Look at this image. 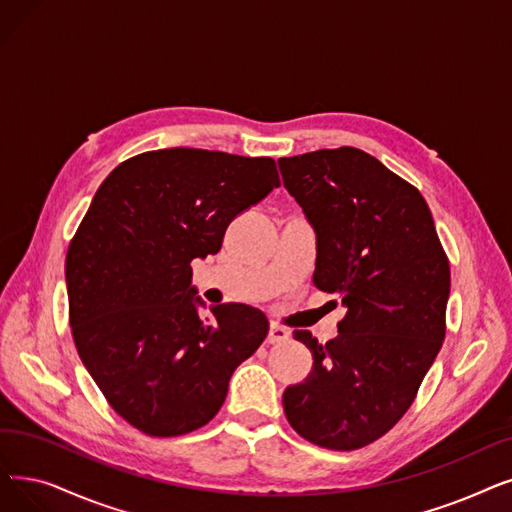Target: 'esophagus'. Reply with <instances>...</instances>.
Masks as SVG:
<instances>
[{
	"instance_id": "esophagus-1",
	"label": "esophagus",
	"mask_w": 512,
	"mask_h": 512,
	"mask_svg": "<svg viewBox=\"0 0 512 512\" xmlns=\"http://www.w3.org/2000/svg\"><path fill=\"white\" fill-rule=\"evenodd\" d=\"M284 341H288V330L278 324H272L270 332H268V343L276 345V343H284Z\"/></svg>"
}]
</instances>
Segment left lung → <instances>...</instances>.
Here are the masks:
<instances>
[{"instance_id": "1", "label": "left lung", "mask_w": 512, "mask_h": 512, "mask_svg": "<svg viewBox=\"0 0 512 512\" xmlns=\"http://www.w3.org/2000/svg\"><path fill=\"white\" fill-rule=\"evenodd\" d=\"M278 167L316 232L314 284L345 307L326 345L293 332L314 366L284 389V414L320 448L358 450L406 414L437 358L450 263L425 198L368 152L324 148Z\"/></svg>"}]
</instances>
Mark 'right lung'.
I'll list each match as a JSON object with an SVG mask.
<instances>
[{"label": "right lung", "instance_id": "1", "mask_svg": "<svg viewBox=\"0 0 512 512\" xmlns=\"http://www.w3.org/2000/svg\"><path fill=\"white\" fill-rule=\"evenodd\" d=\"M278 186L274 159L165 148L121 163L98 188L66 253L71 328L108 404L142 433L207 425L268 335L251 305L198 314L190 263L215 255L230 221Z\"/></svg>", "mask_w": 512, "mask_h": 512}]
</instances>
